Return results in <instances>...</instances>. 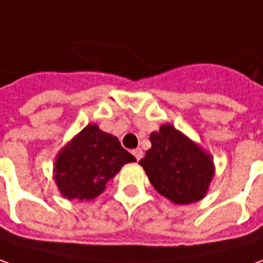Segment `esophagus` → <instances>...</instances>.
<instances>
[{"label": "esophagus", "instance_id": "1", "mask_svg": "<svg viewBox=\"0 0 263 263\" xmlns=\"http://www.w3.org/2000/svg\"><path fill=\"white\" fill-rule=\"evenodd\" d=\"M134 156H135V159L140 161V160L142 159V157H144V151H142V149H141V148L134 149Z\"/></svg>", "mask_w": 263, "mask_h": 263}]
</instances>
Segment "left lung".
Listing matches in <instances>:
<instances>
[{
  "label": "left lung",
  "instance_id": "left-lung-1",
  "mask_svg": "<svg viewBox=\"0 0 263 263\" xmlns=\"http://www.w3.org/2000/svg\"><path fill=\"white\" fill-rule=\"evenodd\" d=\"M151 148L140 160L154 189L173 204L202 199L214 176L211 156L170 123L149 135Z\"/></svg>",
  "mask_w": 263,
  "mask_h": 263
}]
</instances>
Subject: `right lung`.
<instances>
[{
	"mask_svg": "<svg viewBox=\"0 0 263 263\" xmlns=\"http://www.w3.org/2000/svg\"><path fill=\"white\" fill-rule=\"evenodd\" d=\"M131 161L135 157L116 137L90 123L58 153L53 179L62 196L90 201L103 192L123 164Z\"/></svg>",
	"mask_w": 263,
	"mask_h": 263,
	"instance_id": "right-lung-1",
	"label": "right lung"
}]
</instances>
